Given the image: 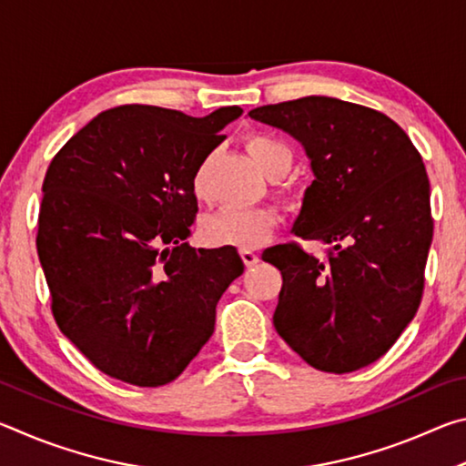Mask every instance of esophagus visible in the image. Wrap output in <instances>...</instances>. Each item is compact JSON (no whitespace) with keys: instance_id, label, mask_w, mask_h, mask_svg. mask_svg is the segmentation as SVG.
I'll use <instances>...</instances> for the list:
<instances>
[{"instance_id":"esophagus-1","label":"esophagus","mask_w":466,"mask_h":466,"mask_svg":"<svg viewBox=\"0 0 466 466\" xmlns=\"http://www.w3.org/2000/svg\"><path fill=\"white\" fill-rule=\"evenodd\" d=\"M240 257H242V263L247 267H255L258 263V255H255V252L248 248H240Z\"/></svg>"}]
</instances>
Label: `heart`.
<instances>
[{
  "mask_svg": "<svg viewBox=\"0 0 466 466\" xmlns=\"http://www.w3.org/2000/svg\"><path fill=\"white\" fill-rule=\"evenodd\" d=\"M247 149L257 167L267 177L279 178L288 175L291 168V152L275 137L252 133L247 137ZM193 193L203 199L208 195L205 188V167L195 172ZM279 218L271 208H224L216 214L208 216L201 222V238L211 247H238V248H257L269 238Z\"/></svg>",
  "mask_w": 466,
  "mask_h": 466,
  "instance_id": "b5f03b06",
  "label": "heart"
}]
</instances>
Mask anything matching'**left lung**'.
<instances>
[{
	"mask_svg": "<svg viewBox=\"0 0 466 466\" xmlns=\"http://www.w3.org/2000/svg\"><path fill=\"white\" fill-rule=\"evenodd\" d=\"M248 116L304 146L314 180L291 232L329 244L325 261L296 242L263 252L283 278L275 330L322 372L372 364L421 302L433 236L421 156L389 116L339 98L288 100Z\"/></svg>",
	"mask_w": 466,
	"mask_h": 466,
	"instance_id": "8db88e82",
	"label": "left lung"
}]
</instances>
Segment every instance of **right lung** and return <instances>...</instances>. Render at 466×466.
I'll use <instances>...</instances> for the list:
<instances>
[{
    "mask_svg": "<svg viewBox=\"0 0 466 466\" xmlns=\"http://www.w3.org/2000/svg\"><path fill=\"white\" fill-rule=\"evenodd\" d=\"M240 115L108 108L49 164L36 250L51 310L110 378L168 384L214 333L218 299L244 263L234 247H188L193 177Z\"/></svg>",
    "mask_w": 466,
    "mask_h": 466,
    "instance_id": "1",
    "label": "right lung"
}]
</instances>
